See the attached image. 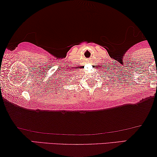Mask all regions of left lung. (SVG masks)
Segmentation results:
<instances>
[{
	"label": "left lung",
	"instance_id": "1",
	"mask_svg": "<svg viewBox=\"0 0 157 157\" xmlns=\"http://www.w3.org/2000/svg\"><path fill=\"white\" fill-rule=\"evenodd\" d=\"M104 74H105V76H106V77H108V78H110V80H111V81H112V80H113V78H114V77H113V75H114V73H112V71H110V72H109V71H108V73L104 72ZM111 78H113L111 79ZM114 79H116V78H114Z\"/></svg>",
	"mask_w": 157,
	"mask_h": 157
}]
</instances>
